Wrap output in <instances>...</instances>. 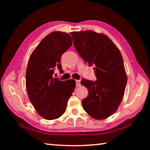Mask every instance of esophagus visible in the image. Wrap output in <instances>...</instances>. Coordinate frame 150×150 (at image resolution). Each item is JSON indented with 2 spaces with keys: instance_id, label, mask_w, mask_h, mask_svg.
I'll list each match as a JSON object with an SVG mask.
<instances>
[{
  "instance_id": "obj_1",
  "label": "esophagus",
  "mask_w": 150,
  "mask_h": 150,
  "mask_svg": "<svg viewBox=\"0 0 150 150\" xmlns=\"http://www.w3.org/2000/svg\"><path fill=\"white\" fill-rule=\"evenodd\" d=\"M76 86L77 87H80L81 86V81L79 80H76Z\"/></svg>"
}]
</instances>
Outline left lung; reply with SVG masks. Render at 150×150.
<instances>
[{
  "mask_svg": "<svg viewBox=\"0 0 150 150\" xmlns=\"http://www.w3.org/2000/svg\"><path fill=\"white\" fill-rule=\"evenodd\" d=\"M75 48L85 63L94 66L95 82L83 79L81 84L88 91L82 100L83 109L96 120L112 115L125 92L127 75L117 46L103 34L91 30L72 32Z\"/></svg>",
  "mask_w": 150,
  "mask_h": 150,
  "instance_id": "8db88e82",
  "label": "left lung"
}]
</instances>
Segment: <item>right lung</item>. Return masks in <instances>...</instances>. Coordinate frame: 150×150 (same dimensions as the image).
Instances as JSON below:
<instances>
[{
    "label": "right lung",
    "instance_id": "obj_1",
    "mask_svg": "<svg viewBox=\"0 0 150 150\" xmlns=\"http://www.w3.org/2000/svg\"><path fill=\"white\" fill-rule=\"evenodd\" d=\"M72 45L68 33L53 32L46 35L33 51L28 63L26 87L35 110L46 120H55L63 115L68 100L74 91L73 79L54 78V69L62 71V55Z\"/></svg>",
    "mask_w": 150,
    "mask_h": 150
}]
</instances>
